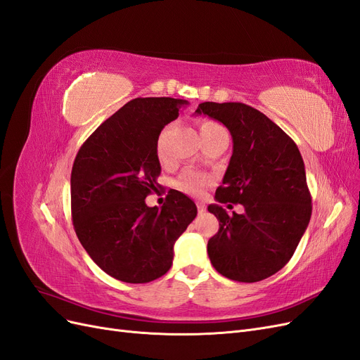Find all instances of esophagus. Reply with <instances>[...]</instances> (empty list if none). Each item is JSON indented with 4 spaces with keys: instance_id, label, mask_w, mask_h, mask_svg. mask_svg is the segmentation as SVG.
Instances as JSON below:
<instances>
[{
    "instance_id": "34e87169",
    "label": "esophagus",
    "mask_w": 360,
    "mask_h": 360,
    "mask_svg": "<svg viewBox=\"0 0 360 360\" xmlns=\"http://www.w3.org/2000/svg\"><path fill=\"white\" fill-rule=\"evenodd\" d=\"M197 207H198V213L202 214L205 212V205L202 202H197Z\"/></svg>"
}]
</instances>
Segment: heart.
Instances as JSON below:
<instances>
[{"label": "heart", "instance_id": "heart-1", "mask_svg": "<svg viewBox=\"0 0 360 360\" xmlns=\"http://www.w3.org/2000/svg\"><path fill=\"white\" fill-rule=\"evenodd\" d=\"M217 130H224V127H221L217 123L213 122H204L200 126V134L202 135H209L213 132H217ZM156 155L158 159L160 162H165V156H163V151H162V146L160 143H158L156 147ZM212 183V179L209 176H205V174L201 172H193V171H188L181 174L179 177L176 186L188 195H192V197H200V195L204 193V191L207 189V186Z\"/></svg>", "mask_w": 360, "mask_h": 360}]
</instances>
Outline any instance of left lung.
<instances>
[{
  "mask_svg": "<svg viewBox=\"0 0 360 360\" xmlns=\"http://www.w3.org/2000/svg\"><path fill=\"white\" fill-rule=\"evenodd\" d=\"M195 114L230 130L233 156L214 198L245 207L242 214L230 216L222 205H209L219 221V231L207 243L209 258L228 279L263 281L288 263L311 219L300 151L284 130L249 105L204 102Z\"/></svg>",
  "mask_w": 360,
  "mask_h": 360,
  "instance_id": "left-lung-1",
  "label": "left lung"
}]
</instances>
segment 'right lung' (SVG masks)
Segmentation results:
<instances>
[{
    "instance_id": "obj_1",
    "label": "right lung",
    "mask_w": 360,
    "mask_h": 360,
    "mask_svg": "<svg viewBox=\"0 0 360 360\" xmlns=\"http://www.w3.org/2000/svg\"><path fill=\"white\" fill-rule=\"evenodd\" d=\"M188 101L138 97L97 127L75 158L70 177L76 236L110 276L146 284L163 276L174 243L197 216L186 195L168 192L167 204L148 207L160 163L158 139Z\"/></svg>"
}]
</instances>
